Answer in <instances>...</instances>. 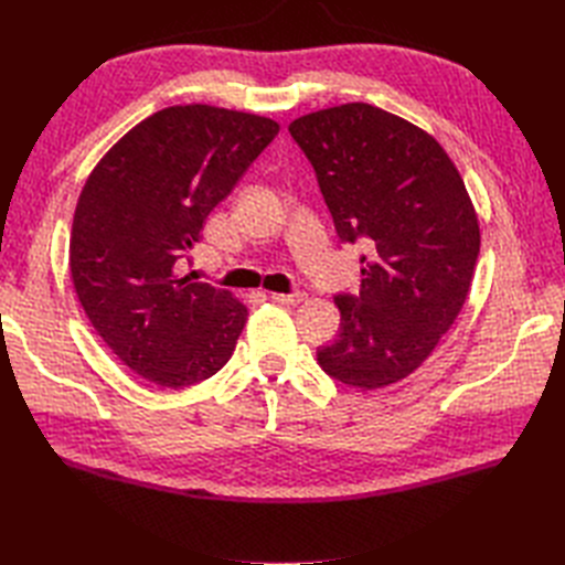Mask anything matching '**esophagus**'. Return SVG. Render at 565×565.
<instances>
[{
    "instance_id": "esophagus-1",
    "label": "esophagus",
    "mask_w": 565,
    "mask_h": 565,
    "mask_svg": "<svg viewBox=\"0 0 565 565\" xmlns=\"http://www.w3.org/2000/svg\"><path fill=\"white\" fill-rule=\"evenodd\" d=\"M270 299H273V301H278V303H285V306H297V303H301V301H303V292H292V295L273 292V295H270Z\"/></svg>"
}]
</instances>
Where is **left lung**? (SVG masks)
Returning <instances> with one entry per match:
<instances>
[{"instance_id": "8db88e82", "label": "left lung", "mask_w": 565, "mask_h": 565, "mask_svg": "<svg viewBox=\"0 0 565 565\" xmlns=\"http://www.w3.org/2000/svg\"><path fill=\"white\" fill-rule=\"evenodd\" d=\"M309 158L341 243H365L361 292L334 297L339 334L318 365L363 391L413 374L469 295L481 231L457 167L407 119L367 104L303 115Z\"/></svg>"}]
</instances>
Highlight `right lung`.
<instances>
[{
    "mask_svg": "<svg viewBox=\"0 0 565 565\" xmlns=\"http://www.w3.org/2000/svg\"><path fill=\"white\" fill-rule=\"evenodd\" d=\"M268 117L172 106L127 131L84 183L71 273L84 313L143 380L183 388L228 363L247 306L181 276L204 218L276 139Z\"/></svg>",
    "mask_w": 565,
    "mask_h": 565,
    "instance_id": "add662e5",
    "label": "right lung"
}]
</instances>
